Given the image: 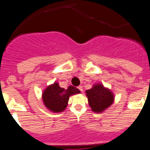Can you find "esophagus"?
Listing matches in <instances>:
<instances>
[{"mask_svg": "<svg viewBox=\"0 0 150 150\" xmlns=\"http://www.w3.org/2000/svg\"><path fill=\"white\" fill-rule=\"evenodd\" d=\"M78 89L80 91H83V86H78Z\"/></svg>", "mask_w": 150, "mask_h": 150, "instance_id": "esophagus-1", "label": "esophagus"}]
</instances>
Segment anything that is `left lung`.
I'll return each instance as SVG.
<instances>
[{
    "instance_id": "8db88e82",
    "label": "left lung",
    "mask_w": 150,
    "mask_h": 150,
    "mask_svg": "<svg viewBox=\"0 0 150 150\" xmlns=\"http://www.w3.org/2000/svg\"><path fill=\"white\" fill-rule=\"evenodd\" d=\"M89 106L94 112H101L113 102L114 97L110 90L105 88L101 84L94 86L86 91Z\"/></svg>"
}]
</instances>
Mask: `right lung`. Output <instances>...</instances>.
Instances as JSON below:
<instances>
[{
	"instance_id": "obj_1",
	"label": "right lung",
	"mask_w": 150,
	"mask_h": 150,
	"mask_svg": "<svg viewBox=\"0 0 150 150\" xmlns=\"http://www.w3.org/2000/svg\"><path fill=\"white\" fill-rule=\"evenodd\" d=\"M80 91L76 87L72 86L67 89L61 88L59 83H55L46 88L43 93V100L49 110L52 112H59L64 110L67 105L69 97Z\"/></svg>"
}]
</instances>
